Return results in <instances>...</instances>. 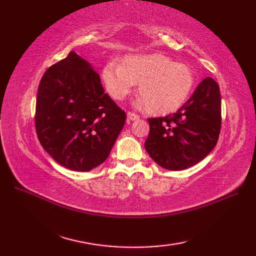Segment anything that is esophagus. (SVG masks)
<instances>
[{
  "instance_id": "obj_1",
  "label": "esophagus",
  "mask_w": 256,
  "mask_h": 256,
  "mask_svg": "<svg viewBox=\"0 0 256 256\" xmlns=\"http://www.w3.org/2000/svg\"><path fill=\"white\" fill-rule=\"evenodd\" d=\"M128 121H136V120L140 118V116H138L136 113L128 112Z\"/></svg>"
}]
</instances>
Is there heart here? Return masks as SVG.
I'll return each mask as SVG.
<instances>
[{
  "label": "heart",
  "instance_id": "heart-1",
  "mask_svg": "<svg viewBox=\"0 0 256 256\" xmlns=\"http://www.w3.org/2000/svg\"><path fill=\"white\" fill-rule=\"evenodd\" d=\"M102 80L114 100L122 101L138 84V108L150 113L176 111L194 88L192 69L162 54L130 55L121 64L108 62L102 69Z\"/></svg>",
  "mask_w": 256,
  "mask_h": 256
}]
</instances>
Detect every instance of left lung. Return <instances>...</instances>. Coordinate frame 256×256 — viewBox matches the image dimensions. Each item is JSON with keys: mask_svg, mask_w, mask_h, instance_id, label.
Segmentation results:
<instances>
[{"mask_svg": "<svg viewBox=\"0 0 256 256\" xmlns=\"http://www.w3.org/2000/svg\"><path fill=\"white\" fill-rule=\"evenodd\" d=\"M145 150L156 164L168 170H184L206 158L214 148L221 128L218 84L208 77L176 113L148 118Z\"/></svg>", "mask_w": 256, "mask_h": 256, "instance_id": "1", "label": "left lung"}]
</instances>
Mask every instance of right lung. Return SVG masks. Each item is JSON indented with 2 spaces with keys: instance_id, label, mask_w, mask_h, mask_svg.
<instances>
[{
  "instance_id": "add662e5",
  "label": "right lung",
  "mask_w": 256,
  "mask_h": 256,
  "mask_svg": "<svg viewBox=\"0 0 256 256\" xmlns=\"http://www.w3.org/2000/svg\"><path fill=\"white\" fill-rule=\"evenodd\" d=\"M125 118L104 92L94 66L74 52L42 76L36 100V133L52 158L68 170L89 172L101 165Z\"/></svg>"
}]
</instances>
